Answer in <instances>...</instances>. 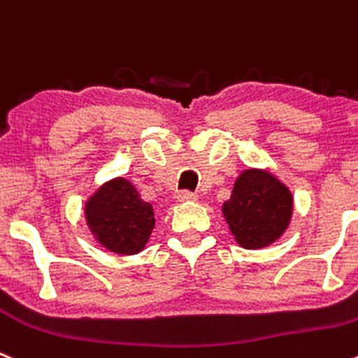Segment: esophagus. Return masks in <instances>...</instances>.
Returning a JSON list of instances; mask_svg holds the SVG:
<instances>
[{
	"label": "esophagus",
	"mask_w": 358,
	"mask_h": 358,
	"mask_svg": "<svg viewBox=\"0 0 358 358\" xmlns=\"http://www.w3.org/2000/svg\"><path fill=\"white\" fill-rule=\"evenodd\" d=\"M178 201L180 203H194V201H198V196L192 194V192H187V190H183V192H180L178 194Z\"/></svg>",
	"instance_id": "1"
}]
</instances>
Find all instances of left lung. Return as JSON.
I'll use <instances>...</instances> for the list:
<instances>
[{"instance_id":"left-lung-1","label":"left lung","mask_w":358,"mask_h":358,"mask_svg":"<svg viewBox=\"0 0 358 358\" xmlns=\"http://www.w3.org/2000/svg\"><path fill=\"white\" fill-rule=\"evenodd\" d=\"M293 194L268 169H243L222 203L231 235L243 249H263L285 235L293 217Z\"/></svg>"}]
</instances>
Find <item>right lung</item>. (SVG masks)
<instances>
[{
  "label": "right lung",
  "mask_w": 358,
  "mask_h": 358,
  "mask_svg": "<svg viewBox=\"0 0 358 358\" xmlns=\"http://www.w3.org/2000/svg\"><path fill=\"white\" fill-rule=\"evenodd\" d=\"M85 219L93 238L115 255H138L155 228L152 203L143 201L123 176L103 182L86 199Z\"/></svg>",
  "instance_id": "obj_1"
}]
</instances>
